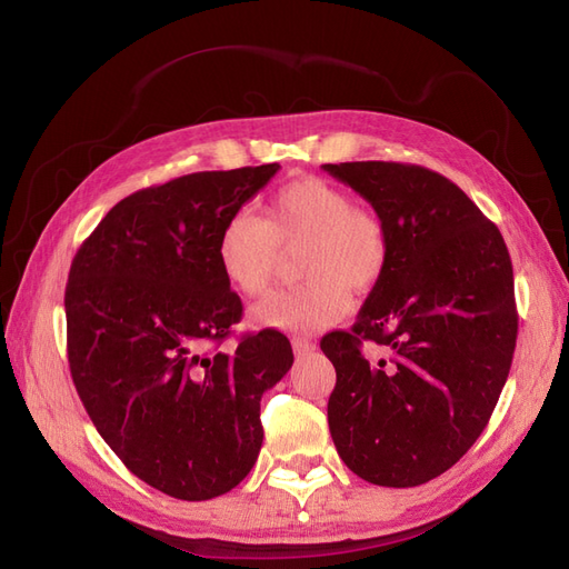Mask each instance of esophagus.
Returning <instances> with one entry per match:
<instances>
[{
  "label": "esophagus",
  "instance_id": "obj_1",
  "mask_svg": "<svg viewBox=\"0 0 569 569\" xmlns=\"http://www.w3.org/2000/svg\"><path fill=\"white\" fill-rule=\"evenodd\" d=\"M291 349H295V353L297 356H308V353H313L316 351V343L313 341H308V339H291Z\"/></svg>",
  "mask_w": 569,
  "mask_h": 569
}]
</instances>
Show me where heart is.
Returning <instances> with one entry per match:
<instances>
[{"label": "heart", "mask_w": 569, "mask_h": 569, "mask_svg": "<svg viewBox=\"0 0 569 569\" xmlns=\"http://www.w3.org/2000/svg\"><path fill=\"white\" fill-rule=\"evenodd\" d=\"M306 244L299 287L278 289L251 308V325L284 332H316L339 322L351 308V287L368 291L389 268V232L372 211L358 209L349 192L320 178L291 180L272 194L266 220L237 209L218 232L216 258L239 295L268 289L280 247Z\"/></svg>", "instance_id": "1"}]
</instances>
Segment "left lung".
Instances as JSON below:
<instances>
[{"label": "left lung", "instance_id": "left-lung-1", "mask_svg": "<svg viewBox=\"0 0 569 569\" xmlns=\"http://www.w3.org/2000/svg\"><path fill=\"white\" fill-rule=\"evenodd\" d=\"M322 170L389 232L385 278L349 332L320 341L337 370L332 441L370 485L418 487L468 453L508 380L518 339L510 253L475 201L435 170L391 161Z\"/></svg>", "mask_w": 569, "mask_h": 569}]
</instances>
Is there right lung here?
Listing matches in <instances>:
<instances>
[{
	"instance_id": "obj_1",
	"label": "right lung",
	"mask_w": 569,
	"mask_h": 569,
	"mask_svg": "<svg viewBox=\"0 0 569 569\" xmlns=\"http://www.w3.org/2000/svg\"><path fill=\"white\" fill-rule=\"evenodd\" d=\"M278 170H206L140 189L104 216L68 272L80 401L126 468L180 501H209L251 472L261 396L295 363L278 330L212 351L242 320L218 268V232Z\"/></svg>"
}]
</instances>
